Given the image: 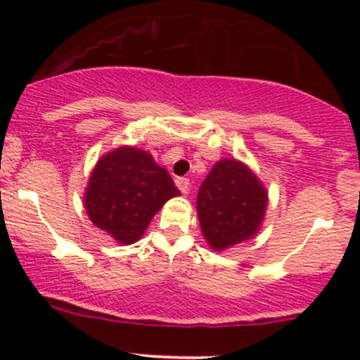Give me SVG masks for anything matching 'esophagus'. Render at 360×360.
<instances>
[{"instance_id":"esophagus-1","label":"esophagus","mask_w":360,"mask_h":360,"mask_svg":"<svg viewBox=\"0 0 360 360\" xmlns=\"http://www.w3.org/2000/svg\"><path fill=\"white\" fill-rule=\"evenodd\" d=\"M176 184H177V188L181 190V193H188V188H190V179H186V177H177Z\"/></svg>"}]
</instances>
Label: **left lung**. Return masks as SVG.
<instances>
[{
	"instance_id": "obj_1",
	"label": "left lung",
	"mask_w": 360,
	"mask_h": 360,
	"mask_svg": "<svg viewBox=\"0 0 360 360\" xmlns=\"http://www.w3.org/2000/svg\"><path fill=\"white\" fill-rule=\"evenodd\" d=\"M268 193L245 163L223 158L212 167L197 197L202 233L214 250L249 240L259 231Z\"/></svg>"
}]
</instances>
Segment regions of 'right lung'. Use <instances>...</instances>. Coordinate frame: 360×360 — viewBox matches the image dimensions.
Segmentation results:
<instances>
[{
	"label": "right lung",
	"instance_id": "add662e5",
	"mask_svg": "<svg viewBox=\"0 0 360 360\" xmlns=\"http://www.w3.org/2000/svg\"><path fill=\"white\" fill-rule=\"evenodd\" d=\"M181 195L148 151L122 146L101 157L85 191V209L97 228L120 244H134L163 203Z\"/></svg>",
	"mask_w": 360,
	"mask_h": 360
}]
</instances>
